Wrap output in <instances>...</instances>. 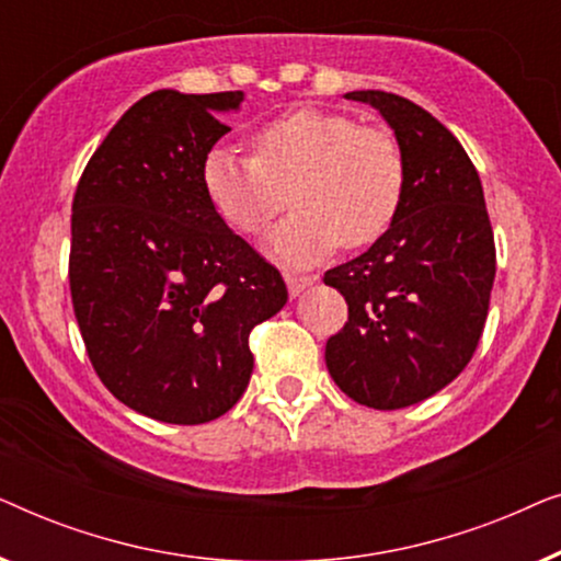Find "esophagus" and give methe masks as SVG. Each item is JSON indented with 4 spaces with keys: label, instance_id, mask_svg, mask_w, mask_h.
Listing matches in <instances>:
<instances>
[{
    "label": "esophagus",
    "instance_id": "obj_1",
    "mask_svg": "<svg viewBox=\"0 0 561 561\" xmlns=\"http://www.w3.org/2000/svg\"><path fill=\"white\" fill-rule=\"evenodd\" d=\"M317 280L313 275H296V273H286V283H288V294L298 296L304 288H309L311 283Z\"/></svg>",
    "mask_w": 561,
    "mask_h": 561
}]
</instances>
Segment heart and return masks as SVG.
Here are the masks:
<instances>
[{"mask_svg": "<svg viewBox=\"0 0 561 561\" xmlns=\"http://www.w3.org/2000/svg\"><path fill=\"white\" fill-rule=\"evenodd\" d=\"M214 211L234 232L257 237L290 202L298 209L275 229L273 250L309 263L336 244L378 242L401 209L405 160L393 133L350 114L296 110L252 135V156L214 145L202 165Z\"/></svg>", "mask_w": 561, "mask_h": 561, "instance_id": "heart-1", "label": "heart"}]
</instances>
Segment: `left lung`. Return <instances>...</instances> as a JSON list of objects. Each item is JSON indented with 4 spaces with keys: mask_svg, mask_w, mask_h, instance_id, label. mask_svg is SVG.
Masks as SVG:
<instances>
[{
    "mask_svg": "<svg viewBox=\"0 0 561 561\" xmlns=\"http://www.w3.org/2000/svg\"><path fill=\"white\" fill-rule=\"evenodd\" d=\"M347 99L373 104L393 127L405 191L388 232L324 273L347 301L324 357L352 401L396 411L449 386L472 359L495 280V240L480 175L439 119L388 91Z\"/></svg>",
    "mask_w": 561,
    "mask_h": 561,
    "instance_id": "obj_1",
    "label": "left lung"
}]
</instances>
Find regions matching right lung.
I'll return each instance as SVG.
<instances>
[{
  "instance_id": "right-lung-1",
  "label": "right lung",
  "mask_w": 561,
  "mask_h": 561,
  "mask_svg": "<svg viewBox=\"0 0 561 561\" xmlns=\"http://www.w3.org/2000/svg\"><path fill=\"white\" fill-rule=\"evenodd\" d=\"M242 91L160 89L129 106L83 168L71 214L73 313L106 390L165 424L219 419L248 388L250 332L288 301L278 267L206 198L217 112Z\"/></svg>"
}]
</instances>
